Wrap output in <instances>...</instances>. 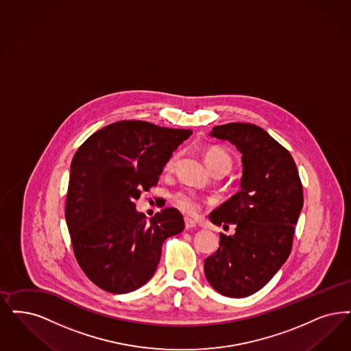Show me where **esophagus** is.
Returning a JSON list of instances; mask_svg holds the SVG:
<instances>
[{
	"mask_svg": "<svg viewBox=\"0 0 351 351\" xmlns=\"http://www.w3.org/2000/svg\"><path fill=\"white\" fill-rule=\"evenodd\" d=\"M184 222H185V228H188V230H191V228H196L197 223L193 221V219H191V218H185L184 219Z\"/></svg>",
	"mask_w": 351,
	"mask_h": 351,
	"instance_id": "34e87169",
	"label": "esophagus"
}]
</instances>
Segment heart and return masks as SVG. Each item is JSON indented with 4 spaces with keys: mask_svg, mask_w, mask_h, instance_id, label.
<instances>
[{
    "mask_svg": "<svg viewBox=\"0 0 351 351\" xmlns=\"http://www.w3.org/2000/svg\"><path fill=\"white\" fill-rule=\"evenodd\" d=\"M178 160H179L178 153L171 155L167 163H166V169L172 171L175 169L176 165H178ZM205 160H206L209 169L213 172L218 169H225L230 171L231 166H232L231 155L221 147L208 149L205 152ZM171 201H172L175 208H178L179 210L182 211L186 215H196L197 213L201 209V206H202L201 198L197 196L195 192H192L189 189H182V191L175 192L171 197Z\"/></svg>",
    "mask_w": 351,
    "mask_h": 351,
    "instance_id": "heart-1",
    "label": "heart"
}]
</instances>
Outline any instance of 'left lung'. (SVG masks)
Segmentation results:
<instances>
[{
	"label": "left lung",
	"instance_id": "obj_1",
	"mask_svg": "<svg viewBox=\"0 0 351 351\" xmlns=\"http://www.w3.org/2000/svg\"><path fill=\"white\" fill-rule=\"evenodd\" d=\"M210 134L238 147L243 178L238 193L210 214L214 225L237 228L230 237L219 234L205 276L218 293L245 298L261 290L290 256L303 185L289 150L263 128L230 123L214 126Z\"/></svg>",
	"mask_w": 351,
	"mask_h": 351
}]
</instances>
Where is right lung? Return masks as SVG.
I'll return each mask as SVG.
<instances>
[{
    "mask_svg": "<svg viewBox=\"0 0 351 351\" xmlns=\"http://www.w3.org/2000/svg\"><path fill=\"white\" fill-rule=\"evenodd\" d=\"M191 134L189 129L124 120L91 134L73 156L65 204L73 252L104 291L140 289L154 276L163 241L184 230L176 209L147 221L134 201L158 184L169 156Z\"/></svg>",
    "mask_w": 351,
    "mask_h": 351,
    "instance_id": "add662e5",
    "label": "right lung"
}]
</instances>
